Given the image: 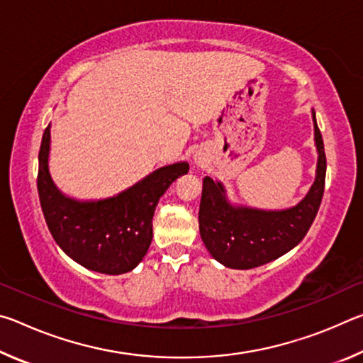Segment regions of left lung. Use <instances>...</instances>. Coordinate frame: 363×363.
<instances>
[{
  "label": "left lung",
  "mask_w": 363,
  "mask_h": 363,
  "mask_svg": "<svg viewBox=\"0 0 363 363\" xmlns=\"http://www.w3.org/2000/svg\"><path fill=\"white\" fill-rule=\"evenodd\" d=\"M312 121L318 153L315 181L298 205L286 210L233 205L223 182L213 181L210 176L203 179L200 235L210 255L223 266L245 270L277 259L296 247L314 223L323 196L327 158L314 110Z\"/></svg>",
  "instance_id": "obj_1"
}]
</instances>
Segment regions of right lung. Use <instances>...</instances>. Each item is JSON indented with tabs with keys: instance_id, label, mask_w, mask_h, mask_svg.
Instances as JSON below:
<instances>
[{
	"instance_id": "add662e5",
	"label": "right lung",
	"mask_w": 363,
	"mask_h": 363,
	"mask_svg": "<svg viewBox=\"0 0 363 363\" xmlns=\"http://www.w3.org/2000/svg\"><path fill=\"white\" fill-rule=\"evenodd\" d=\"M51 125L40 147L38 195L49 232L64 253L89 270L120 275L144 259L152 242L157 203L177 177L187 174L179 162L153 171L123 192L101 200H77L60 192L49 173Z\"/></svg>"
}]
</instances>
